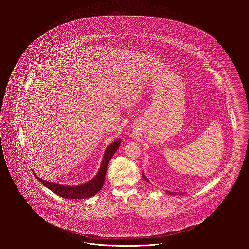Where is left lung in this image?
Returning <instances> with one entry per match:
<instances>
[{
	"label": "left lung",
	"instance_id": "1",
	"mask_svg": "<svg viewBox=\"0 0 249 249\" xmlns=\"http://www.w3.org/2000/svg\"><path fill=\"white\" fill-rule=\"evenodd\" d=\"M142 177H143V178H144V180H145V181H147V179H146V178H145L144 176H142ZM168 193H169L170 195H173V193H171V192H168ZM176 195H177V194H176Z\"/></svg>",
	"mask_w": 249,
	"mask_h": 249
}]
</instances>
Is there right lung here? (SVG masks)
Masks as SVG:
<instances>
[{
    "label": "right lung",
    "instance_id": "add662e5",
    "mask_svg": "<svg viewBox=\"0 0 249 249\" xmlns=\"http://www.w3.org/2000/svg\"><path fill=\"white\" fill-rule=\"evenodd\" d=\"M120 140H117L116 142L111 143L106 150L104 160L101 165V169L97 176L93 178L91 181L79 185V186H63L56 183L47 182L38 178L34 173L38 181H40L44 186H46L48 189L53 191L54 194L58 195L59 196L67 199H85L89 198L93 196H95L104 186L105 178L107 174V167L110 159L114 155V153L117 151V149L120 146Z\"/></svg>",
    "mask_w": 249,
    "mask_h": 249
}]
</instances>
